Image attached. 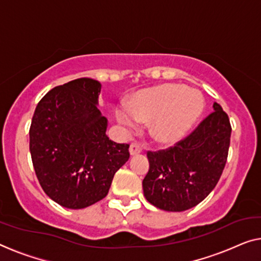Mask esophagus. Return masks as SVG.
<instances>
[{"mask_svg":"<svg viewBox=\"0 0 261 261\" xmlns=\"http://www.w3.org/2000/svg\"><path fill=\"white\" fill-rule=\"evenodd\" d=\"M129 151H130V154H131V155L138 154V153L142 152V146L139 145L138 143H131Z\"/></svg>","mask_w":261,"mask_h":261,"instance_id":"obj_1","label":"esophagus"}]
</instances>
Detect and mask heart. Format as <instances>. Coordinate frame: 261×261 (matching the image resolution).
I'll return each instance as SVG.
<instances>
[{"label": "heart", "instance_id": "heart-1", "mask_svg": "<svg viewBox=\"0 0 261 261\" xmlns=\"http://www.w3.org/2000/svg\"><path fill=\"white\" fill-rule=\"evenodd\" d=\"M130 108H116L118 122L132 132L139 120L149 122V135L161 145L179 142L200 117L204 100L197 91L181 84H162L144 89L132 97Z\"/></svg>", "mask_w": 261, "mask_h": 261}]
</instances>
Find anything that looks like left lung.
<instances>
[{
  "label": "left lung",
  "mask_w": 261,
  "mask_h": 261,
  "mask_svg": "<svg viewBox=\"0 0 261 261\" xmlns=\"http://www.w3.org/2000/svg\"><path fill=\"white\" fill-rule=\"evenodd\" d=\"M196 130L174 146L147 152L144 197L155 207L181 212L203 201L216 188L227 161L231 124L218 103Z\"/></svg>",
  "instance_id": "8db88e82"
}]
</instances>
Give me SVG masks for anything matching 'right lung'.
<instances>
[{
  "label": "right lung",
  "instance_id": "1",
  "mask_svg": "<svg viewBox=\"0 0 261 261\" xmlns=\"http://www.w3.org/2000/svg\"><path fill=\"white\" fill-rule=\"evenodd\" d=\"M100 88L85 77L54 88L31 120L29 147L37 179L63 207L84 208L102 200L130 157L129 144L112 142L106 134L108 119L97 107Z\"/></svg>",
  "mask_w": 261,
  "mask_h": 261
}]
</instances>
